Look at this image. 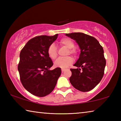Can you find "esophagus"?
I'll use <instances>...</instances> for the list:
<instances>
[{"label":"esophagus","mask_w":121,"mask_h":121,"mask_svg":"<svg viewBox=\"0 0 121 121\" xmlns=\"http://www.w3.org/2000/svg\"><path fill=\"white\" fill-rule=\"evenodd\" d=\"M65 71V69H61V71H62V73L64 72Z\"/></svg>","instance_id":"34e87169"}]
</instances>
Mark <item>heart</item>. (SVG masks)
I'll return each instance as SVG.
<instances>
[{"label": "heart", "mask_w": 121, "mask_h": 121, "mask_svg": "<svg viewBox=\"0 0 121 121\" xmlns=\"http://www.w3.org/2000/svg\"><path fill=\"white\" fill-rule=\"evenodd\" d=\"M60 43L69 48L68 54L76 55V50L73 48L75 43L73 40L68 38H64L61 39ZM48 53L50 58L52 59H56L58 56V50L55 44H52L49 46L48 49ZM73 63V59L71 56H67L65 58H59L54 62V66L58 68L65 69L68 68Z\"/></svg>", "instance_id": "obj_1"}]
</instances>
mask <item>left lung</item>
Here are the masks:
<instances>
[{"label": "left lung", "mask_w": 121, "mask_h": 121, "mask_svg": "<svg viewBox=\"0 0 121 121\" xmlns=\"http://www.w3.org/2000/svg\"><path fill=\"white\" fill-rule=\"evenodd\" d=\"M76 42L80 48L79 59L70 69L69 81L73 87L82 92L91 91L101 81L106 63L104 50L97 39L82 32L65 34Z\"/></svg>", "instance_id": "left-lung-1"}]
</instances>
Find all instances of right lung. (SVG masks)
I'll list each match as a JSON object with an SVG mask.
<instances>
[{
	"instance_id": "obj_1",
	"label": "right lung",
	"mask_w": 121,
	"mask_h": 121,
	"mask_svg": "<svg viewBox=\"0 0 121 121\" xmlns=\"http://www.w3.org/2000/svg\"><path fill=\"white\" fill-rule=\"evenodd\" d=\"M39 36L31 39L22 49L18 65L20 80L23 87L34 95L43 97L52 92L60 76V68L52 70L53 63L48 49L58 37Z\"/></svg>"
}]
</instances>
